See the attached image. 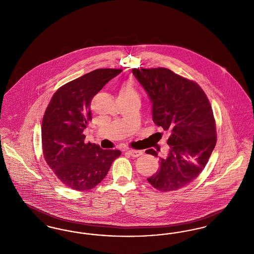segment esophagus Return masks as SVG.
<instances>
[{"mask_svg":"<svg viewBox=\"0 0 254 254\" xmlns=\"http://www.w3.org/2000/svg\"><path fill=\"white\" fill-rule=\"evenodd\" d=\"M130 156H132V157L136 158L139 157V156H141L142 154H143V152L141 151V150H127V151Z\"/></svg>","mask_w":254,"mask_h":254,"instance_id":"34e87169","label":"esophagus"}]
</instances>
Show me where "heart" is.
I'll return each instance as SVG.
<instances>
[{
  "label": "heart",
  "instance_id": "obj_1",
  "mask_svg": "<svg viewBox=\"0 0 254 254\" xmlns=\"http://www.w3.org/2000/svg\"><path fill=\"white\" fill-rule=\"evenodd\" d=\"M134 95H135V92H134L131 85H125L122 87L120 97L134 96Z\"/></svg>",
  "mask_w": 254,
  "mask_h": 254
}]
</instances>
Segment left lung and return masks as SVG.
<instances>
[{
  "mask_svg": "<svg viewBox=\"0 0 254 254\" xmlns=\"http://www.w3.org/2000/svg\"><path fill=\"white\" fill-rule=\"evenodd\" d=\"M132 73L152 104V120L170 132L167 153L147 150L159 157L160 164L147 181L161 191L177 190L201 173L216 145L209 101L199 85L168 68H140Z\"/></svg>",
  "mask_w": 254,
  "mask_h": 254,
  "instance_id": "8db88e82",
  "label": "left lung"
}]
</instances>
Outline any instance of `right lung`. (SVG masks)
<instances>
[{
  "label": "right lung",
  "instance_id": "add662e5",
  "mask_svg": "<svg viewBox=\"0 0 254 254\" xmlns=\"http://www.w3.org/2000/svg\"><path fill=\"white\" fill-rule=\"evenodd\" d=\"M122 72L103 68L63 85L51 98L42 122L43 152L49 168L66 187L88 190L107 176L118 149L85 143L84 130L92 120V98Z\"/></svg>",
  "mask_w": 254,
  "mask_h": 254
}]
</instances>
